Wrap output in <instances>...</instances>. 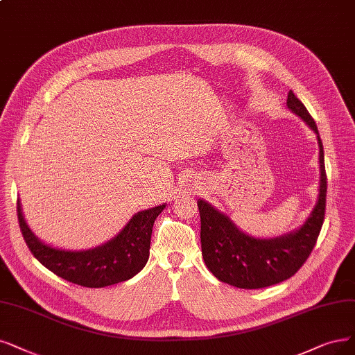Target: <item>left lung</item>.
<instances>
[{"label": "left lung", "instance_id": "left-lung-1", "mask_svg": "<svg viewBox=\"0 0 355 355\" xmlns=\"http://www.w3.org/2000/svg\"><path fill=\"white\" fill-rule=\"evenodd\" d=\"M286 107L316 133L319 143V198L304 224L281 237L256 239L239 230L230 216L219 212L211 203L198 200L202 222V256L207 269L220 282L244 290H257L291 278L310 256L323 225L327 184L318 125L293 90L288 94Z\"/></svg>", "mask_w": 355, "mask_h": 355}]
</instances>
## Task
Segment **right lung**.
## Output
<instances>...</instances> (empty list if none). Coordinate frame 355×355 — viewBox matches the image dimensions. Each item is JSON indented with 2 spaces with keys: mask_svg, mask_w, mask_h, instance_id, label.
<instances>
[{
  "mask_svg": "<svg viewBox=\"0 0 355 355\" xmlns=\"http://www.w3.org/2000/svg\"><path fill=\"white\" fill-rule=\"evenodd\" d=\"M165 206L164 203L137 212L114 239L89 250H65L39 240L26 224L20 200L17 216L26 244L46 269L77 285L103 288L128 281L144 268L149 259L153 222Z\"/></svg>",
  "mask_w": 355,
  "mask_h": 355,
  "instance_id": "obj_1",
  "label": "right lung"
}]
</instances>
